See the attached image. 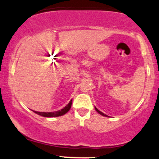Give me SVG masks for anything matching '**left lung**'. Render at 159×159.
I'll return each instance as SVG.
<instances>
[{
    "label": "left lung",
    "instance_id": "obj_1",
    "mask_svg": "<svg viewBox=\"0 0 159 159\" xmlns=\"http://www.w3.org/2000/svg\"><path fill=\"white\" fill-rule=\"evenodd\" d=\"M95 110H96L97 112H98L99 114H101V116H106V117H107V115H105V114L103 113L102 112H101V111H99V110H98V109H97L96 107H95Z\"/></svg>",
    "mask_w": 159,
    "mask_h": 159
}]
</instances>
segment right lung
Segmentation results:
<instances>
[{"label": "right lung", "mask_w": 159, "mask_h": 159, "mask_svg": "<svg viewBox=\"0 0 159 159\" xmlns=\"http://www.w3.org/2000/svg\"><path fill=\"white\" fill-rule=\"evenodd\" d=\"M72 101L71 100L70 103L66 105L64 109H61V110L56 111V112H37V111H34L36 114L39 115V116H43V117H58V116H61L63 115L66 114L69 110H70L72 106Z\"/></svg>", "instance_id": "add662e5"}]
</instances>
